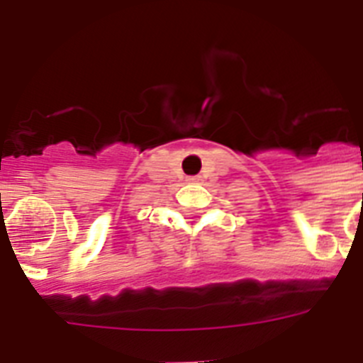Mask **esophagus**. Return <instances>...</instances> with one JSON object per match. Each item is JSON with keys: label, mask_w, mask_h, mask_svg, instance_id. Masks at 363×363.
<instances>
[{"label": "esophagus", "mask_w": 363, "mask_h": 363, "mask_svg": "<svg viewBox=\"0 0 363 363\" xmlns=\"http://www.w3.org/2000/svg\"><path fill=\"white\" fill-rule=\"evenodd\" d=\"M187 182H191V184H196V182H200V176H189Z\"/></svg>", "instance_id": "34e87169"}]
</instances>
